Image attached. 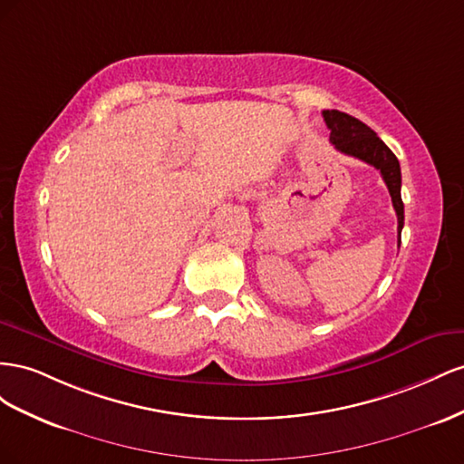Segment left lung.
Returning <instances> with one entry per match:
<instances>
[{
  "label": "left lung",
  "instance_id": "8db88e82",
  "mask_svg": "<svg viewBox=\"0 0 464 464\" xmlns=\"http://www.w3.org/2000/svg\"><path fill=\"white\" fill-rule=\"evenodd\" d=\"M324 122L330 130V141L340 153L352 155L355 159L373 165L382 180H385L389 194L392 198V206L399 218V243H401V231L404 227V204L401 198V165L399 159L387 148L375 131L363 124L357 118L340 112V111H323Z\"/></svg>",
  "mask_w": 464,
  "mask_h": 464
}]
</instances>
